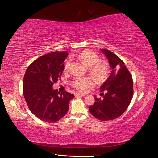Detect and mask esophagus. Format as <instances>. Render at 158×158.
Returning <instances> with one entry per match:
<instances>
[{"instance_id":"esophagus-1","label":"esophagus","mask_w":158,"mask_h":158,"mask_svg":"<svg viewBox=\"0 0 158 158\" xmlns=\"http://www.w3.org/2000/svg\"><path fill=\"white\" fill-rule=\"evenodd\" d=\"M75 95L76 97H78V96H85V94H81V93H76Z\"/></svg>"}]
</instances>
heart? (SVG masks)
Masks as SVG:
<instances>
[{"label":"heart","mask_w":158,"mask_h":158,"mask_svg":"<svg viewBox=\"0 0 158 158\" xmlns=\"http://www.w3.org/2000/svg\"><path fill=\"white\" fill-rule=\"evenodd\" d=\"M77 57L83 63L89 66L90 74L98 82H103L107 80L110 73L109 64L106 62L101 61L100 57L95 52L89 50H85L80 52ZM70 64L71 59H69L64 64L66 71L69 70ZM71 85L80 92H85L94 85V80L89 76H76L72 80Z\"/></svg>","instance_id":"1"}]
</instances>
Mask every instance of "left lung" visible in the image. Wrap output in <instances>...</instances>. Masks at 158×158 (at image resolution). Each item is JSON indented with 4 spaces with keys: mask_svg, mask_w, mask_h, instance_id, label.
<instances>
[{
    "mask_svg": "<svg viewBox=\"0 0 158 158\" xmlns=\"http://www.w3.org/2000/svg\"><path fill=\"white\" fill-rule=\"evenodd\" d=\"M102 51L107 57L113 70L100 88L103 98L95 96V103L89 109L95 118L106 121L115 119L126 111L133 96V80L130 72L118 56L107 49Z\"/></svg>",
    "mask_w": 158,
    "mask_h": 158,
    "instance_id": "left-lung-1",
    "label": "left lung"
}]
</instances>
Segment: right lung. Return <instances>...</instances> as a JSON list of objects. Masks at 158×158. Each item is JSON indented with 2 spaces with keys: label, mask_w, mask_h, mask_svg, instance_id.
<instances>
[{
  "label": "right lung",
  "mask_w": 158,
  "mask_h": 158,
  "mask_svg": "<svg viewBox=\"0 0 158 158\" xmlns=\"http://www.w3.org/2000/svg\"><path fill=\"white\" fill-rule=\"evenodd\" d=\"M66 51L43 55L28 66L23 80V94L28 108L40 120L55 123L67 113L74 95L66 91L60 93L52 85L60 80L64 69Z\"/></svg>",
  "instance_id": "right-lung-1"
}]
</instances>
